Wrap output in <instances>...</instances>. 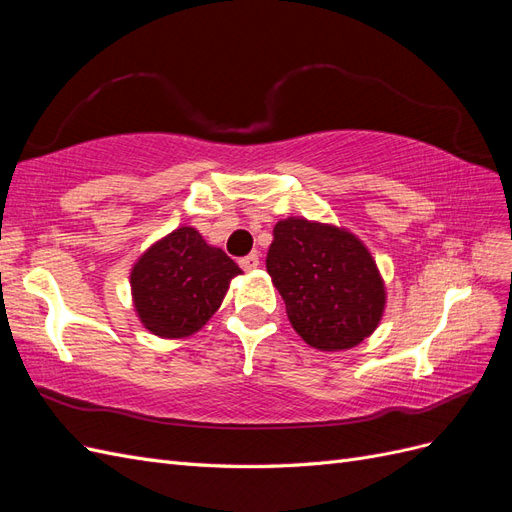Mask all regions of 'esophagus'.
Listing matches in <instances>:
<instances>
[{"mask_svg": "<svg viewBox=\"0 0 512 512\" xmlns=\"http://www.w3.org/2000/svg\"><path fill=\"white\" fill-rule=\"evenodd\" d=\"M239 265H241L243 271H254V269H258V265H260V258H258L256 254H250V256L241 258Z\"/></svg>", "mask_w": 512, "mask_h": 512, "instance_id": "1", "label": "esophagus"}]
</instances>
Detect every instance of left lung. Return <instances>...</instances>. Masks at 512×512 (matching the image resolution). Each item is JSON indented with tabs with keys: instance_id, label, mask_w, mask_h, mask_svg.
Returning <instances> with one entry per match:
<instances>
[{
	"instance_id": "1",
	"label": "left lung",
	"mask_w": 512,
	"mask_h": 512,
	"mask_svg": "<svg viewBox=\"0 0 512 512\" xmlns=\"http://www.w3.org/2000/svg\"><path fill=\"white\" fill-rule=\"evenodd\" d=\"M267 271L292 329L312 348L350 350L378 329L386 286L367 245L348 228L305 218L280 220Z\"/></svg>"
}]
</instances>
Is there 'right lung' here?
I'll use <instances>...</instances> for the list:
<instances>
[{
  "label": "right lung",
  "instance_id": "right-lung-1",
  "mask_svg": "<svg viewBox=\"0 0 512 512\" xmlns=\"http://www.w3.org/2000/svg\"><path fill=\"white\" fill-rule=\"evenodd\" d=\"M243 271L192 226L151 243L130 271L132 303L143 327L164 339L190 337L218 312Z\"/></svg>",
  "mask_w": 512,
  "mask_h": 512
}]
</instances>
